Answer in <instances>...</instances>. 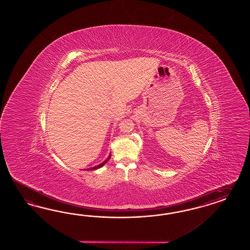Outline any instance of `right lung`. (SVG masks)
<instances>
[{
	"instance_id": "add662e5",
	"label": "right lung",
	"mask_w": 250,
	"mask_h": 250,
	"mask_svg": "<svg viewBox=\"0 0 250 250\" xmlns=\"http://www.w3.org/2000/svg\"><path fill=\"white\" fill-rule=\"evenodd\" d=\"M110 158H111V153H110V155L108 156V158L104 161V162H102L101 164H99V165H97V166H94L92 167H89V168H85L84 170H95V169H98V168H100V167H102L103 166H104L105 165L106 163H107V161L110 159Z\"/></svg>"
}]
</instances>
